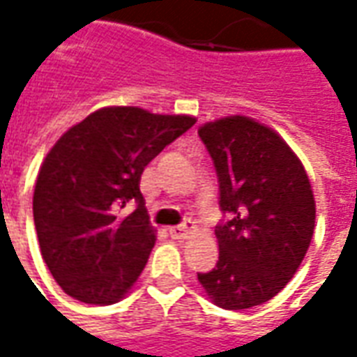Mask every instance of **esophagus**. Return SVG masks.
Segmentation results:
<instances>
[{
    "label": "esophagus",
    "mask_w": 357,
    "mask_h": 357,
    "mask_svg": "<svg viewBox=\"0 0 357 357\" xmlns=\"http://www.w3.org/2000/svg\"><path fill=\"white\" fill-rule=\"evenodd\" d=\"M193 229V222L191 220H183L181 225H178V227H174V229H169V234L174 236L176 240H185L188 238L189 230Z\"/></svg>",
    "instance_id": "esophagus-1"
}]
</instances>
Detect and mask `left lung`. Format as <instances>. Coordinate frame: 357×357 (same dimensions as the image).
Returning <instances> with one entry per match:
<instances>
[{"label":"left lung","instance_id":"obj_1","mask_svg":"<svg viewBox=\"0 0 357 357\" xmlns=\"http://www.w3.org/2000/svg\"><path fill=\"white\" fill-rule=\"evenodd\" d=\"M219 179L225 219L219 261L197 273L215 305L240 311L275 297L305 258L314 230L311 181L285 140L248 117L199 128Z\"/></svg>","mask_w":357,"mask_h":357}]
</instances>
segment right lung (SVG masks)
Masks as SVG:
<instances>
[{
  "label": "right lung",
  "mask_w": 357,
  "mask_h": 357,
  "mask_svg": "<svg viewBox=\"0 0 357 357\" xmlns=\"http://www.w3.org/2000/svg\"><path fill=\"white\" fill-rule=\"evenodd\" d=\"M193 125L188 115L105 107L48 152L36 178L33 217L43 260L70 297L111 305L138 280L156 242L140 176ZM128 202L137 207L121 218Z\"/></svg>",
  "instance_id": "1"
}]
</instances>
